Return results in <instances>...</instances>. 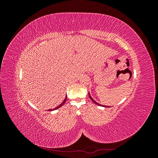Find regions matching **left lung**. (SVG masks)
<instances>
[{
    "instance_id": "obj_1",
    "label": "left lung",
    "mask_w": 158,
    "mask_h": 158,
    "mask_svg": "<svg viewBox=\"0 0 158 158\" xmlns=\"http://www.w3.org/2000/svg\"><path fill=\"white\" fill-rule=\"evenodd\" d=\"M88 95H89V98H90V99L92 100V101L94 103H95L96 105H98V106H102V107H109V106H102V105H101V104H99V103H98V102H96L95 101V100L92 98V96H91L90 95V94H89V92L88 93Z\"/></svg>"
}]
</instances>
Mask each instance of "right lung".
Here are the masks:
<instances>
[{"instance_id": "right-lung-1", "label": "right lung", "mask_w": 158, "mask_h": 158, "mask_svg": "<svg viewBox=\"0 0 158 158\" xmlns=\"http://www.w3.org/2000/svg\"><path fill=\"white\" fill-rule=\"evenodd\" d=\"M66 99H67V97H66V98H64V101L63 102H62L60 105H59V106H57V107H56L55 109H49L48 110V111H53V110H56V109H58V108H59V107H60L61 106H63V105L65 103V102H66Z\"/></svg>"}]
</instances>
